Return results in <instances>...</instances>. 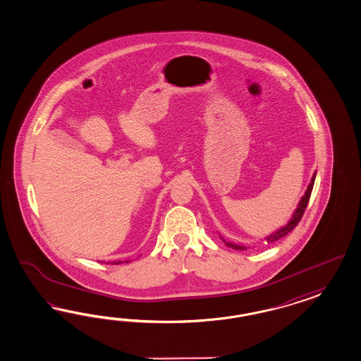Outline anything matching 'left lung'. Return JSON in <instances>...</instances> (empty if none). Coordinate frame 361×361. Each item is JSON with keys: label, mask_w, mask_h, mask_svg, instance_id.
Wrapping results in <instances>:
<instances>
[{"label": "left lung", "mask_w": 361, "mask_h": 361, "mask_svg": "<svg viewBox=\"0 0 361 361\" xmlns=\"http://www.w3.org/2000/svg\"><path fill=\"white\" fill-rule=\"evenodd\" d=\"M315 176H317V172L312 175V181H310V184L307 186V189H306L305 195H302V198H301L300 204L297 206V209L294 210L292 218L288 221V224L283 226V227H280L277 231H274L272 234L268 235V236L265 238L267 243H273V242H276V240H279V239L283 238L285 235L289 234V233L292 231L293 228L298 224V222L301 221L303 213H305V209H306V206L309 204V200H310V195H312V186H314V181H315ZM221 239L224 240L226 245H228V247H231V248H234V250H247V247H244V245H239V244L228 243V242H226L222 236H221Z\"/></svg>", "instance_id": "obj_1"}]
</instances>
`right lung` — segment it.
<instances>
[{"label": "right lung", "instance_id": "right-lung-1", "mask_svg": "<svg viewBox=\"0 0 361 361\" xmlns=\"http://www.w3.org/2000/svg\"><path fill=\"white\" fill-rule=\"evenodd\" d=\"M122 263V262H121V260H118V262H113V263L111 264H114V265H116V264H121ZM123 263H128V260H126V262H123Z\"/></svg>", "mask_w": 361, "mask_h": 361}]
</instances>
